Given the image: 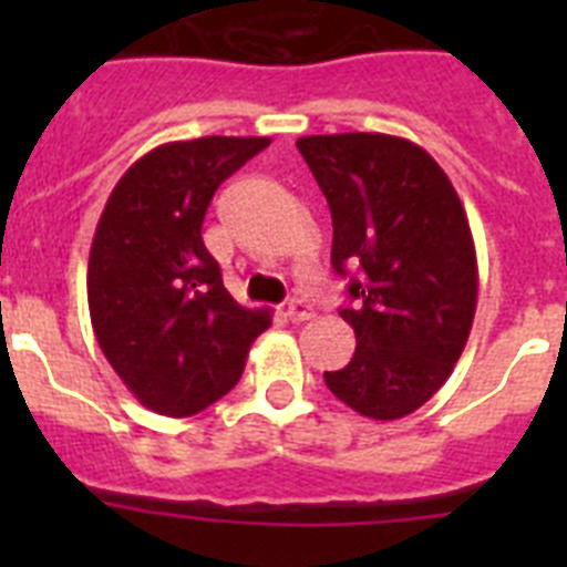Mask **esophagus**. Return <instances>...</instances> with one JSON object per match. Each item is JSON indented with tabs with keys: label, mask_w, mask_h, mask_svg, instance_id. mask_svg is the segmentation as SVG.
<instances>
[{
	"label": "esophagus",
	"mask_w": 567,
	"mask_h": 567,
	"mask_svg": "<svg viewBox=\"0 0 567 567\" xmlns=\"http://www.w3.org/2000/svg\"><path fill=\"white\" fill-rule=\"evenodd\" d=\"M312 307H309L307 300L303 298H292L289 300V307H287V318L292 320V323H303V320L312 318Z\"/></svg>",
	"instance_id": "1"
}]
</instances>
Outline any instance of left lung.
Here are the masks:
<instances>
[{"mask_svg": "<svg viewBox=\"0 0 567 567\" xmlns=\"http://www.w3.org/2000/svg\"><path fill=\"white\" fill-rule=\"evenodd\" d=\"M332 209V267L354 329L329 392L372 420L417 412L449 380L477 309V252L457 189L432 155L385 133L298 138Z\"/></svg>", "mask_w": 567, "mask_h": 567, "instance_id": "obj_1", "label": "left lung"}]
</instances>
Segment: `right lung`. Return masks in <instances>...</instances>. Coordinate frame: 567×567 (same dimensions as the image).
<instances>
[{
    "label": "right lung",
    "mask_w": 567,
    "mask_h": 567,
    "mask_svg": "<svg viewBox=\"0 0 567 567\" xmlns=\"http://www.w3.org/2000/svg\"><path fill=\"white\" fill-rule=\"evenodd\" d=\"M269 138L207 135L142 155L110 193L87 264L104 358L138 403L167 417L204 412L244 374L267 309L227 292L202 224L215 189Z\"/></svg>",
    "instance_id": "1"
}]
</instances>
